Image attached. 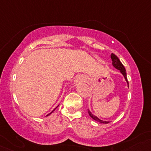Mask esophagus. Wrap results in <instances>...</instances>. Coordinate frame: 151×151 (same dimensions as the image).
Returning a JSON list of instances; mask_svg holds the SVG:
<instances>
[{
  "label": "esophagus",
  "mask_w": 151,
  "mask_h": 151,
  "mask_svg": "<svg viewBox=\"0 0 151 151\" xmlns=\"http://www.w3.org/2000/svg\"><path fill=\"white\" fill-rule=\"evenodd\" d=\"M85 80H86V77H84V76H78V77L75 79V80H74V83L77 84V83H81V82H84Z\"/></svg>",
  "instance_id": "34e87169"
}]
</instances>
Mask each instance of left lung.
Wrapping results in <instances>:
<instances>
[{"label":"left lung","mask_w":151,"mask_h":151,"mask_svg":"<svg viewBox=\"0 0 151 151\" xmlns=\"http://www.w3.org/2000/svg\"><path fill=\"white\" fill-rule=\"evenodd\" d=\"M111 59H112V66H113L115 68H116V69H118V71L121 73V74L123 76V77H124L126 82L127 83L128 87H129V83H128V80H127V75H126V69H125L124 66H123L122 63L120 61L119 58H118L117 57L115 54H113V53H112V54H111ZM88 114H89V115L91 116V118H92V119H93L94 121H97V122H99L101 123H105V124L109 123V121H102V120L99 119L98 117L96 116L95 115H93V114L92 112L89 110V109L88 110Z\"/></svg>","instance_id":"obj_1"}]
</instances>
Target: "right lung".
Wrapping results in <instances>:
<instances>
[{
	"mask_svg": "<svg viewBox=\"0 0 151 151\" xmlns=\"http://www.w3.org/2000/svg\"><path fill=\"white\" fill-rule=\"evenodd\" d=\"M58 106H59V105H58V106H56V107H55V109H53V110H52V112H50V113H49V114H48V115H47V116H48V115H50V114H52V112H54V111H55V109H56V108H57V107H58Z\"/></svg>",
	"mask_w": 151,
	"mask_h": 151,
	"instance_id": "right-lung-1",
	"label": "right lung"
}]
</instances>
